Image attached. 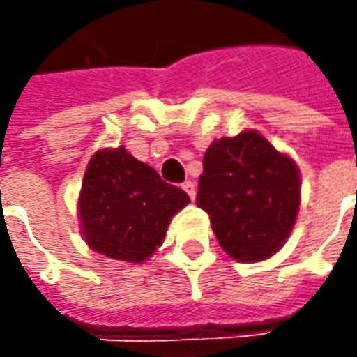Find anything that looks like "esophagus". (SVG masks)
<instances>
[{
	"label": "esophagus",
	"instance_id": "1",
	"mask_svg": "<svg viewBox=\"0 0 357 357\" xmlns=\"http://www.w3.org/2000/svg\"><path fill=\"white\" fill-rule=\"evenodd\" d=\"M181 187H183V191H185L187 195L191 197V200L195 199V195H197V185H195L192 181H185V183H183Z\"/></svg>",
	"mask_w": 357,
	"mask_h": 357
}]
</instances>
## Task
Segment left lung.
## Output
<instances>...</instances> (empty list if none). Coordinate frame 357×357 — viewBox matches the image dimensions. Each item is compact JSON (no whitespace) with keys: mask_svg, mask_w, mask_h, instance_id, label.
<instances>
[{"mask_svg":"<svg viewBox=\"0 0 357 357\" xmlns=\"http://www.w3.org/2000/svg\"><path fill=\"white\" fill-rule=\"evenodd\" d=\"M197 206L210 215L229 257L259 263L286 244L301 204L297 162L257 130L213 139L206 149Z\"/></svg>","mask_w":357,"mask_h":357,"instance_id":"8db88e82","label":"left lung"}]
</instances>
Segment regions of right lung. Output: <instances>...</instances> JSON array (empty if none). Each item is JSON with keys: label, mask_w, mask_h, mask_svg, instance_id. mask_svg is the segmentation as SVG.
I'll return each mask as SVG.
<instances>
[{"label": "right lung", "mask_w": 357, "mask_h": 357, "mask_svg": "<svg viewBox=\"0 0 357 357\" xmlns=\"http://www.w3.org/2000/svg\"><path fill=\"white\" fill-rule=\"evenodd\" d=\"M189 195L160 179L125 145L98 149L86 165L77 213L91 250L126 263H144L162 245L172 218Z\"/></svg>", "instance_id": "obj_1"}]
</instances>
